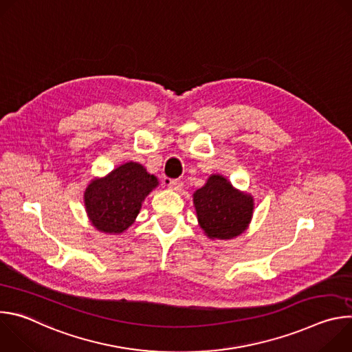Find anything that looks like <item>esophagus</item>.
<instances>
[{
	"mask_svg": "<svg viewBox=\"0 0 352 352\" xmlns=\"http://www.w3.org/2000/svg\"><path fill=\"white\" fill-rule=\"evenodd\" d=\"M167 186H168L170 189H173V190H181L182 186H184V182H182L181 179H170V181L167 182Z\"/></svg>",
	"mask_w": 352,
	"mask_h": 352,
	"instance_id": "obj_1",
	"label": "esophagus"
}]
</instances>
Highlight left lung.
I'll list each match as a JSON object with an SVG mask.
<instances>
[{
    "instance_id": "8db88e82",
    "label": "left lung",
    "mask_w": 352,
    "mask_h": 352,
    "mask_svg": "<svg viewBox=\"0 0 352 352\" xmlns=\"http://www.w3.org/2000/svg\"><path fill=\"white\" fill-rule=\"evenodd\" d=\"M197 221L208 236L231 239L245 231L254 213V199L221 175H212L193 193Z\"/></svg>"
}]
</instances>
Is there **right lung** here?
Wrapping results in <instances>:
<instances>
[{"mask_svg":"<svg viewBox=\"0 0 352 352\" xmlns=\"http://www.w3.org/2000/svg\"><path fill=\"white\" fill-rule=\"evenodd\" d=\"M159 185L157 178L138 163H125L103 179H94L85 192L91 224L103 232L125 231L139 214L144 197Z\"/></svg>","mask_w":352,"mask_h":352,"instance_id":"right-lung-1","label":"right lung"}]
</instances>
